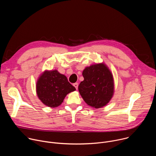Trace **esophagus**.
<instances>
[{
	"label": "esophagus",
	"instance_id": "34e87169",
	"mask_svg": "<svg viewBox=\"0 0 156 156\" xmlns=\"http://www.w3.org/2000/svg\"><path fill=\"white\" fill-rule=\"evenodd\" d=\"M73 86L76 88V89H78V84L77 83H75L73 84Z\"/></svg>",
	"mask_w": 156,
	"mask_h": 156
}]
</instances>
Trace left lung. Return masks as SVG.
Instances as JSON below:
<instances>
[{"mask_svg":"<svg viewBox=\"0 0 156 156\" xmlns=\"http://www.w3.org/2000/svg\"><path fill=\"white\" fill-rule=\"evenodd\" d=\"M84 80L78 86L80 95L87 104L95 108L105 106L114 93L113 75L103 63L86 67Z\"/></svg>","mask_w":156,"mask_h":156,"instance_id":"1","label":"left lung"}]
</instances>
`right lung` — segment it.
I'll return each instance as SVG.
<instances>
[{"label": "right lung", "instance_id": "add662e5", "mask_svg": "<svg viewBox=\"0 0 156 156\" xmlns=\"http://www.w3.org/2000/svg\"><path fill=\"white\" fill-rule=\"evenodd\" d=\"M75 90L67 77L56 70L44 71L36 84L38 97L43 104L51 108L59 106L66 96Z\"/></svg>", "mask_w": 156, "mask_h": 156}]
</instances>
